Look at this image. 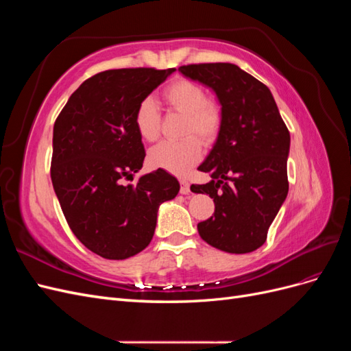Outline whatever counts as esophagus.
Listing matches in <instances>:
<instances>
[{
	"mask_svg": "<svg viewBox=\"0 0 351 351\" xmlns=\"http://www.w3.org/2000/svg\"><path fill=\"white\" fill-rule=\"evenodd\" d=\"M180 184H182V187H180V193L187 195L190 192V184H189L187 180L182 178V180H180Z\"/></svg>",
	"mask_w": 351,
	"mask_h": 351,
	"instance_id": "esophagus-1",
	"label": "esophagus"
}]
</instances>
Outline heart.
Instances as JSON below:
<instances>
[{"label": "heart", "instance_id": "b5f03b06", "mask_svg": "<svg viewBox=\"0 0 351 351\" xmlns=\"http://www.w3.org/2000/svg\"><path fill=\"white\" fill-rule=\"evenodd\" d=\"M162 101L169 111L184 114L182 136L186 137L178 142L155 145L147 154V162L154 168L183 176L200 161L202 145L198 140L210 145L218 139L224 114L215 99L206 98L205 89L200 84L187 79L169 83L162 90ZM134 124L143 141L154 142L159 136L161 114L151 98H145L137 105Z\"/></svg>", "mask_w": 351, "mask_h": 351}]
</instances>
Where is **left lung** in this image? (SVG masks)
Listing matches in <instances>:
<instances>
[{"label":"left lung","mask_w":351,"mask_h":351,"mask_svg":"<svg viewBox=\"0 0 351 351\" xmlns=\"http://www.w3.org/2000/svg\"><path fill=\"white\" fill-rule=\"evenodd\" d=\"M178 71L214 89L224 114L218 139L197 168L212 180L192 184V192L215 204L214 215L197 224L199 236L222 252L256 250L289 193V129L268 86L236 64L204 62Z\"/></svg>","instance_id":"8db88e82"}]
</instances>
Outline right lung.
Here are the masks:
<instances>
[{
  "instance_id": "add662e5",
  "label": "right lung",
  "mask_w": 351,
  "mask_h": 351,
  "mask_svg": "<svg viewBox=\"0 0 351 351\" xmlns=\"http://www.w3.org/2000/svg\"><path fill=\"white\" fill-rule=\"evenodd\" d=\"M176 69L101 71L71 93L52 136L51 180L73 234L111 261L134 256L151 243L156 212L180 190L164 169L133 180L145 147L136 130L137 105Z\"/></svg>"
}]
</instances>
